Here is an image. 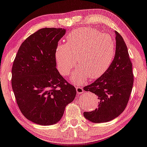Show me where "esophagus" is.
Segmentation results:
<instances>
[{"mask_svg":"<svg viewBox=\"0 0 147 147\" xmlns=\"http://www.w3.org/2000/svg\"><path fill=\"white\" fill-rule=\"evenodd\" d=\"M76 91H77V93H82V92L84 91H83V89L82 88H81V87H76Z\"/></svg>","mask_w":147,"mask_h":147,"instance_id":"obj_1","label":"esophagus"}]
</instances>
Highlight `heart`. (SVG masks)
Listing matches in <instances>:
<instances>
[{
    "mask_svg": "<svg viewBox=\"0 0 147 147\" xmlns=\"http://www.w3.org/2000/svg\"><path fill=\"white\" fill-rule=\"evenodd\" d=\"M66 43L57 46L55 53L57 68L66 76L76 65L79 68L71 76L74 82L82 83L88 77L98 79L110 67L115 54V43L110 35L91 27H81L66 36Z\"/></svg>",
    "mask_w": 147,
    "mask_h": 147,
    "instance_id": "heart-1",
    "label": "heart"
}]
</instances>
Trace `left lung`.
I'll return each instance as SVG.
<instances>
[{
	"mask_svg": "<svg viewBox=\"0 0 147 147\" xmlns=\"http://www.w3.org/2000/svg\"><path fill=\"white\" fill-rule=\"evenodd\" d=\"M116 33L115 56L107 71L84 90L95 93L98 107L84 112V117L93 123L107 122L118 117L128 104L134 83L132 64L123 38Z\"/></svg>",
	"mask_w": 147,
	"mask_h": 147,
	"instance_id": "obj_1",
	"label": "left lung"
}]
</instances>
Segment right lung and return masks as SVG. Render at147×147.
I'll list each match as a JSON object with an SVG mask.
<instances>
[{"mask_svg":"<svg viewBox=\"0 0 147 147\" xmlns=\"http://www.w3.org/2000/svg\"><path fill=\"white\" fill-rule=\"evenodd\" d=\"M62 28H43L27 38L19 48L12 66L11 85L16 103L29 120L53 125L74 100L76 90L61 76L55 57Z\"/></svg>","mask_w":147,"mask_h":147,"instance_id":"add662e5","label":"right lung"}]
</instances>
